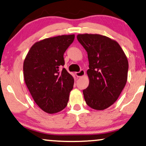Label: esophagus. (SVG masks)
Listing matches in <instances>:
<instances>
[{
  "instance_id": "34e87169",
  "label": "esophagus",
  "mask_w": 146,
  "mask_h": 146,
  "mask_svg": "<svg viewBox=\"0 0 146 146\" xmlns=\"http://www.w3.org/2000/svg\"><path fill=\"white\" fill-rule=\"evenodd\" d=\"M85 74H86V73H85L84 70H81L79 72H76V73H75V75H76L77 77H81L84 76Z\"/></svg>"
}]
</instances>
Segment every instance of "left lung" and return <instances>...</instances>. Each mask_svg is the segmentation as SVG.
<instances>
[{"label": "left lung", "instance_id": "obj_1", "mask_svg": "<svg viewBox=\"0 0 146 146\" xmlns=\"http://www.w3.org/2000/svg\"><path fill=\"white\" fill-rule=\"evenodd\" d=\"M77 40L88 52L89 86L83 90L86 104L102 110L117 101L127 81L129 63L119 43L100 34H78Z\"/></svg>", "mask_w": 146, "mask_h": 146}]
</instances>
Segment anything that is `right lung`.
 Masks as SVG:
<instances>
[{"mask_svg": "<svg viewBox=\"0 0 146 146\" xmlns=\"http://www.w3.org/2000/svg\"><path fill=\"white\" fill-rule=\"evenodd\" d=\"M75 35L46 38L31 47L23 62V76L31 95L43 111L54 114L69 101L74 79L64 68V53Z\"/></svg>", "mask_w": 146, "mask_h": 146, "instance_id": "1", "label": "right lung"}]
</instances>
